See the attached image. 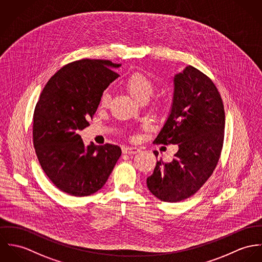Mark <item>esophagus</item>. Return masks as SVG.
I'll return each instance as SVG.
<instances>
[{"mask_svg": "<svg viewBox=\"0 0 262 262\" xmlns=\"http://www.w3.org/2000/svg\"><path fill=\"white\" fill-rule=\"evenodd\" d=\"M140 150L141 149L137 146H126V147H123V149H122L123 154H128V155L138 154V152H140Z\"/></svg>", "mask_w": 262, "mask_h": 262, "instance_id": "obj_1", "label": "esophagus"}]
</instances>
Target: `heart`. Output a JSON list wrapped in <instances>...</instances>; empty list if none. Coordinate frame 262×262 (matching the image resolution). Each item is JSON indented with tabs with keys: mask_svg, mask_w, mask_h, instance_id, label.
Segmentation results:
<instances>
[{
	"mask_svg": "<svg viewBox=\"0 0 262 262\" xmlns=\"http://www.w3.org/2000/svg\"><path fill=\"white\" fill-rule=\"evenodd\" d=\"M124 88L128 94L137 101L140 102L142 100H147L150 95L155 91L154 83L150 81L148 77H146L145 74L136 72L129 75L125 82ZM111 101V94L108 91L102 92L100 96V105L102 107H106L110 104Z\"/></svg>",
	"mask_w": 262,
	"mask_h": 262,
	"instance_id": "1",
	"label": "heart"
}]
</instances>
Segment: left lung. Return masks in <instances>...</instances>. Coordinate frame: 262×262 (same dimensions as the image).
I'll return each instance as SVG.
<instances>
[{
	"mask_svg": "<svg viewBox=\"0 0 262 262\" xmlns=\"http://www.w3.org/2000/svg\"><path fill=\"white\" fill-rule=\"evenodd\" d=\"M224 127V105L213 81L190 65L176 74L171 111L155 142L179 149L171 163L157 162L146 179L149 192L170 203L194 195L217 166Z\"/></svg>",
	"mask_w": 262,
	"mask_h": 262,
	"instance_id": "obj_1",
	"label": "left lung"
}]
</instances>
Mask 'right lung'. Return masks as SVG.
Returning a JSON list of instances; mask_svg holds the SVG:
<instances>
[{
	"instance_id": "1",
	"label": "right lung",
	"mask_w": 262,
	"mask_h": 262,
	"mask_svg": "<svg viewBox=\"0 0 262 262\" xmlns=\"http://www.w3.org/2000/svg\"><path fill=\"white\" fill-rule=\"evenodd\" d=\"M120 64L82 59L63 66L46 83L33 117L39 163L62 192L83 197L100 190L121 156L118 145H85L79 130L89 125L100 96Z\"/></svg>"
}]
</instances>
